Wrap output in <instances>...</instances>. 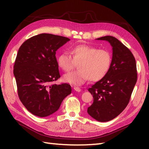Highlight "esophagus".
Listing matches in <instances>:
<instances>
[{"instance_id":"1","label":"esophagus","mask_w":149,"mask_h":149,"mask_svg":"<svg viewBox=\"0 0 149 149\" xmlns=\"http://www.w3.org/2000/svg\"><path fill=\"white\" fill-rule=\"evenodd\" d=\"M74 90H75V91H77V92H79V91H81V88H79V87H74Z\"/></svg>"}]
</instances>
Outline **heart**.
<instances>
[{"label": "heart", "mask_w": 149, "mask_h": 149, "mask_svg": "<svg viewBox=\"0 0 149 149\" xmlns=\"http://www.w3.org/2000/svg\"><path fill=\"white\" fill-rule=\"evenodd\" d=\"M71 55L63 52L58 58V63L63 71L72 70L77 64L79 70L65 74L63 79L75 86L83 84L90 79L98 81L108 73L112 63L111 54L107 49H99L88 45H78L71 49Z\"/></svg>", "instance_id": "b5f03b06"}]
</instances>
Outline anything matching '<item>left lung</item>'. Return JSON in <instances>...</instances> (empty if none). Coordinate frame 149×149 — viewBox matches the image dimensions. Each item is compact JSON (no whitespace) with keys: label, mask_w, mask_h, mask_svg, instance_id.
<instances>
[{"label":"left lung","mask_w":149,"mask_h":149,"mask_svg":"<svg viewBox=\"0 0 149 149\" xmlns=\"http://www.w3.org/2000/svg\"><path fill=\"white\" fill-rule=\"evenodd\" d=\"M112 47L111 68L107 75L88 89L93 102L87 112L99 122H108L119 115L127 106L137 81L136 60L127 47L111 36L99 38Z\"/></svg>","instance_id":"left-lung-1"}]
</instances>
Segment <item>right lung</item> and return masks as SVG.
Returning a JSON list of instances; mask_svg holds the SVG:
<instances>
[{
	"mask_svg": "<svg viewBox=\"0 0 149 149\" xmlns=\"http://www.w3.org/2000/svg\"><path fill=\"white\" fill-rule=\"evenodd\" d=\"M68 41V38L42 33L27 40L18 49L13 70L18 95L34 115H52L72 92L68 84H51L60 77L56 52Z\"/></svg>",
	"mask_w": 149,
	"mask_h": 149,
	"instance_id": "obj_1",
	"label": "right lung"
}]
</instances>
